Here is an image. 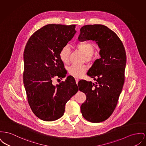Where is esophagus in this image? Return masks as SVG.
<instances>
[{
    "label": "esophagus",
    "mask_w": 146,
    "mask_h": 146,
    "mask_svg": "<svg viewBox=\"0 0 146 146\" xmlns=\"http://www.w3.org/2000/svg\"><path fill=\"white\" fill-rule=\"evenodd\" d=\"M75 79H76V83H77V84H78V81H79V79H78V78H76Z\"/></svg>",
    "instance_id": "esophagus-1"
}]
</instances>
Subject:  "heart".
<instances>
[{
    "instance_id": "1",
    "label": "heart",
    "mask_w": 146,
    "mask_h": 146,
    "mask_svg": "<svg viewBox=\"0 0 146 146\" xmlns=\"http://www.w3.org/2000/svg\"><path fill=\"white\" fill-rule=\"evenodd\" d=\"M76 47L79 50L82 52L84 54L85 60L86 62H91L94 59L93 53L94 52L95 46L93 43L87 42H80L77 43ZM70 50L68 46H66L63 47L60 52V58L61 61L64 63L67 64L69 60V54ZM87 70L86 66H77L72 65L68 68L69 74L74 77L79 78L83 75Z\"/></svg>"
}]
</instances>
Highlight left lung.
I'll return each mask as SVG.
<instances>
[{
    "mask_svg": "<svg viewBox=\"0 0 146 146\" xmlns=\"http://www.w3.org/2000/svg\"><path fill=\"white\" fill-rule=\"evenodd\" d=\"M80 31L78 40L96 41L101 57L87 73L95 83L84 80L79 84V90L86 96L81 112L87 121L100 122L108 119L116 107L125 82L126 51L119 36L107 26L87 25Z\"/></svg>",
    "mask_w": 146,
    "mask_h": 146,
    "instance_id": "1",
    "label": "left lung"
}]
</instances>
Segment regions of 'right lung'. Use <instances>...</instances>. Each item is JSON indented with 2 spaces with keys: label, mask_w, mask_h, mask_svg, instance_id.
Segmentation results:
<instances>
[{
  "label": "right lung",
  "mask_w": 146,
  "mask_h": 146,
  "mask_svg": "<svg viewBox=\"0 0 146 146\" xmlns=\"http://www.w3.org/2000/svg\"><path fill=\"white\" fill-rule=\"evenodd\" d=\"M76 26L47 25L35 32L26 43L23 82L29 106L41 120L60 119L66 104L78 90L72 76L56 86L52 84L53 78L61 79L67 74L60 52L76 34Z\"/></svg>",
  "instance_id": "obj_1"
}]
</instances>
